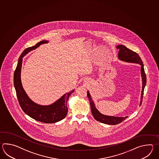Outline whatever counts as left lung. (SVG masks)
Here are the masks:
<instances>
[{"instance_id":"8db88e82","label":"left lung","mask_w":159,"mask_h":159,"mask_svg":"<svg viewBox=\"0 0 159 159\" xmlns=\"http://www.w3.org/2000/svg\"><path fill=\"white\" fill-rule=\"evenodd\" d=\"M116 48L119 50L118 53V57L120 60L122 61L129 62H134V63H138L141 65V72H142V80H143V86H142V97H141V102L142 103V99H143V95L144 94V89L145 88L147 81V77L145 75L144 65L143 64L142 60L139 57L138 54L134 51H131L129 48L125 47L123 45H119L117 46ZM88 98L90 102V104L91 106V112L93 116H94L95 119L98 122H101L107 125H115L120 123L121 122L125 120V119L127 117H115V116H106V115H102L98 111L97 109L95 107L94 102L91 100V97L90 95L89 92L88 91L87 93Z\"/></svg>"}]
</instances>
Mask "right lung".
Wrapping results in <instances>:
<instances>
[{
	"mask_svg": "<svg viewBox=\"0 0 159 159\" xmlns=\"http://www.w3.org/2000/svg\"><path fill=\"white\" fill-rule=\"evenodd\" d=\"M48 41H40L34 46L27 48L24 50L18 60L17 66L14 72V84L16 90L17 99L23 111L32 118L45 123H53L59 122L65 118L68 113L67 102L74 90L65 94L57 101L49 106H41L32 101L23 89L21 82L20 73L23 57L27 53L34 50L41 44L47 43Z\"/></svg>",
	"mask_w": 159,
	"mask_h": 159,
	"instance_id": "add662e5",
	"label": "right lung"
}]
</instances>
